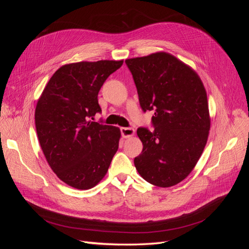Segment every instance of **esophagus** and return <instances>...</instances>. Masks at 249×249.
Wrapping results in <instances>:
<instances>
[{"label":"esophagus","instance_id":"34e87169","mask_svg":"<svg viewBox=\"0 0 249 249\" xmlns=\"http://www.w3.org/2000/svg\"><path fill=\"white\" fill-rule=\"evenodd\" d=\"M120 133L124 138H129L135 134V130L133 127H120Z\"/></svg>","mask_w":249,"mask_h":249}]
</instances>
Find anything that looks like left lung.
Here are the masks:
<instances>
[{
	"label": "left lung",
	"instance_id": "left-lung-1",
	"mask_svg": "<svg viewBox=\"0 0 249 249\" xmlns=\"http://www.w3.org/2000/svg\"><path fill=\"white\" fill-rule=\"evenodd\" d=\"M143 112L154 111L155 131L139 127V175L167 188L185 179L203 152L210 131L206 89L190 66L168 53L126 59Z\"/></svg>",
	"mask_w": 249,
	"mask_h": 249
}]
</instances>
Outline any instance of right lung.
<instances>
[{"label":"right lung","mask_w":249,"mask_h":249,"mask_svg":"<svg viewBox=\"0 0 249 249\" xmlns=\"http://www.w3.org/2000/svg\"><path fill=\"white\" fill-rule=\"evenodd\" d=\"M124 61L66 64L53 74L35 109L44 157L57 177L76 189L99 184L118 149L120 130L92 122L102 109L97 94Z\"/></svg>","instance_id":"1"}]
</instances>
